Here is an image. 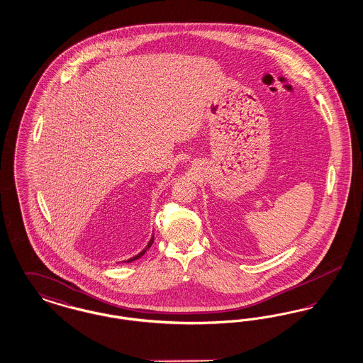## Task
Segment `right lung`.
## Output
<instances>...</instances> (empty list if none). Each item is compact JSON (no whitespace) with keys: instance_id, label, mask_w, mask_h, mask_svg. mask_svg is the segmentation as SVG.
<instances>
[{"instance_id":"add662e5","label":"right lung","mask_w":363,"mask_h":363,"mask_svg":"<svg viewBox=\"0 0 363 363\" xmlns=\"http://www.w3.org/2000/svg\"><path fill=\"white\" fill-rule=\"evenodd\" d=\"M152 243H154V237H152V238H151V241L148 242V245H147V247H145V249H144V250H143V252H140V253H138V256H135V257H132V259H128V262H130V261H135V259H140V257H141V256H143V255H144V253H145V252H147V250H148V249H150V247H151V245H152Z\"/></svg>"}]
</instances>
